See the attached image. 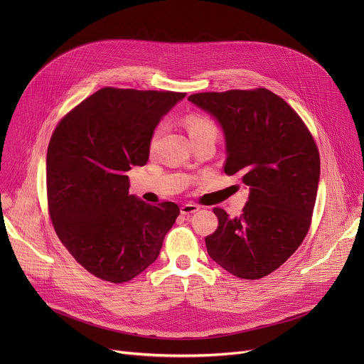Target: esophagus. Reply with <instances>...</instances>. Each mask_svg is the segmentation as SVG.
I'll return each instance as SVG.
<instances>
[{
	"mask_svg": "<svg viewBox=\"0 0 364 364\" xmlns=\"http://www.w3.org/2000/svg\"><path fill=\"white\" fill-rule=\"evenodd\" d=\"M198 210H200V207L197 204L186 203V204L181 205V210L180 212H181V215H193V213H196Z\"/></svg>",
	"mask_w": 364,
	"mask_h": 364,
	"instance_id": "esophagus-1",
	"label": "esophagus"
}]
</instances>
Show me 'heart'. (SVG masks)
Wrapping results in <instances>:
<instances>
[{
    "label": "heart",
    "mask_w": 364,
    "mask_h": 364,
    "mask_svg": "<svg viewBox=\"0 0 364 364\" xmlns=\"http://www.w3.org/2000/svg\"><path fill=\"white\" fill-rule=\"evenodd\" d=\"M183 124H184L193 142H196L198 139H204V138H213V139L218 138V128H216L215 122L204 115L190 114L183 119ZM160 135H161V127H157L152 132V136L149 141L151 149L155 146V144H157Z\"/></svg>",
    "instance_id": "obj_1"
}]
</instances>
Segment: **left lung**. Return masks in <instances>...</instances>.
<instances>
[{
	"mask_svg": "<svg viewBox=\"0 0 364 364\" xmlns=\"http://www.w3.org/2000/svg\"><path fill=\"white\" fill-rule=\"evenodd\" d=\"M188 100L222 125L225 173L240 174L249 200L239 218L215 207V233L207 253L240 279H261L299 247L313 219L320 180V152L301 117L265 87L203 92Z\"/></svg>",
	"mask_w": 364,
	"mask_h": 364,
	"instance_id": "1",
	"label": "left lung"
}]
</instances>
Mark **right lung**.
<instances>
[{
  "label": "right lung",
  "mask_w": 364,
  "mask_h": 364,
  "mask_svg": "<svg viewBox=\"0 0 364 364\" xmlns=\"http://www.w3.org/2000/svg\"><path fill=\"white\" fill-rule=\"evenodd\" d=\"M186 93L103 87L58 124L47 148V207L69 253L89 274L124 284L159 257L180 215L173 201L128 193L127 171L144 166L163 115Z\"/></svg>",
  "instance_id": "1"
}]
</instances>
